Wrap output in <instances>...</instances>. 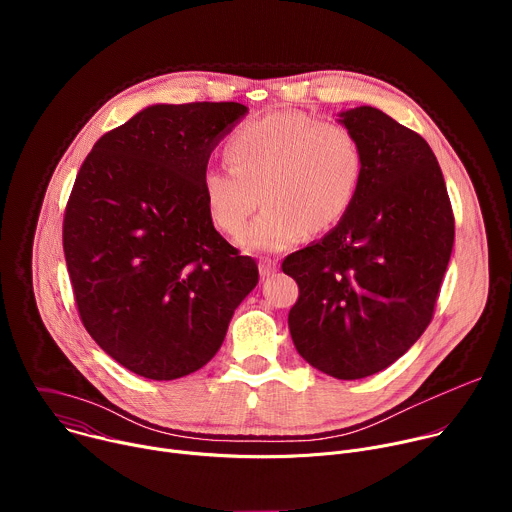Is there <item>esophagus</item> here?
Returning <instances> with one entry per match:
<instances>
[{
    "label": "esophagus",
    "mask_w": 512,
    "mask_h": 512,
    "mask_svg": "<svg viewBox=\"0 0 512 512\" xmlns=\"http://www.w3.org/2000/svg\"><path fill=\"white\" fill-rule=\"evenodd\" d=\"M277 269H279V263H277L275 259L265 257V259H261V261H259V273H261V277H263V279H265V277H269V275H273Z\"/></svg>",
    "instance_id": "1"
}]
</instances>
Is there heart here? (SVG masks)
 <instances>
[{
  "mask_svg": "<svg viewBox=\"0 0 512 512\" xmlns=\"http://www.w3.org/2000/svg\"><path fill=\"white\" fill-rule=\"evenodd\" d=\"M231 168L202 174V198L212 223L237 235L263 200L267 206L241 233L249 253H277L310 231L338 225L352 208L364 154L352 129L308 113L281 111L245 123L227 145Z\"/></svg>",
  "mask_w": 512,
  "mask_h": 512,
  "instance_id": "b5f03b06",
  "label": "heart"
}]
</instances>
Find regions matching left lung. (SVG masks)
<instances>
[{"instance_id":"8db88e82","label":"left lung","mask_w":512,"mask_h":512,"mask_svg":"<svg viewBox=\"0 0 512 512\" xmlns=\"http://www.w3.org/2000/svg\"><path fill=\"white\" fill-rule=\"evenodd\" d=\"M362 145L356 200L318 243L291 253L296 350L342 381L371 377L423 334L454 247L446 182L427 141L381 109L338 113Z\"/></svg>"}]
</instances>
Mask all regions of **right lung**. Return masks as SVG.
Returning a JSON list of instances; mask_svg holds the SVG:
<instances>
[{"label": "right lung", "instance_id": "obj_1", "mask_svg": "<svg viewBox=\"0 0 512 512\" xmlns=\"http://www.w3.org/2000/svg\"><path fill=\"white\" fill-rule=\"evenodd\" d=\"M247 113L241 103L145 107L93 145L72 186L62 247L81 320L139 377L202 369L259 281L257 263L214 229L200 186Z\"/></svg>", "mask_w": 512, "mask_h": 512}]
</instances>
